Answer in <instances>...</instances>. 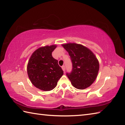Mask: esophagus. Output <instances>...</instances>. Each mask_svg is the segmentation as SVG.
Returning <instances> with one entry per match:
<instances>
[{"instance_id":"1","label":"esophagus","mask_w":125,"mask_h":125,"mask_svg":"<svg viewBox=\"0 0 125 125\" xmlns=\"http://www.w3.org/2000/svg\"><path fill=\"white\" fill-rule=\"evenodd\" d=\"M62 70H63V71H65V66L64 65H63L62 67Z\"/></svg>"}]
</instances>
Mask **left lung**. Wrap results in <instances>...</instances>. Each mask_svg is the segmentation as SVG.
<instances>
[{
  "label": "left lung",
  "mask_w": 125,
  "mask_h": 125,
  "mask_svg": "<svg viewBox=\"0 0 125 125\" xmlns=\"http://www.w3.org/2000/svg\"><path fill=\"white\" fill-rule=\"evenodd\" d=\"M62 46L68 52L73 64L71 72L66 74L71 84L80 90L89 87L96 79L99 69L95 56L83 45L69 43Z\"/></svg>",
  "instance_id": "left-lung-1"
}]
</instances>
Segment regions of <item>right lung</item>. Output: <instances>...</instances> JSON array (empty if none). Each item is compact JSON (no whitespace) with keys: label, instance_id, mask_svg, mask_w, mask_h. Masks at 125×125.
Listing matches in <instances>:
<instances>
[{"label":"right lung","instance_id":"add662e5","mask_svg":"<svg viewBox=\"0 0 125 125\" xmlns=\"http://www.w3.org/2000/svg\"><path fill=\"white\" fill-rule=\"evenodd\" d=\"M56 48V45L39 48L33 53L28 61L29 78L34 86L43 91L54 89L63 75L58 61L52 56V52Z\"/></svg>","mask_w":125,"mask_h":125}]
</instances>
